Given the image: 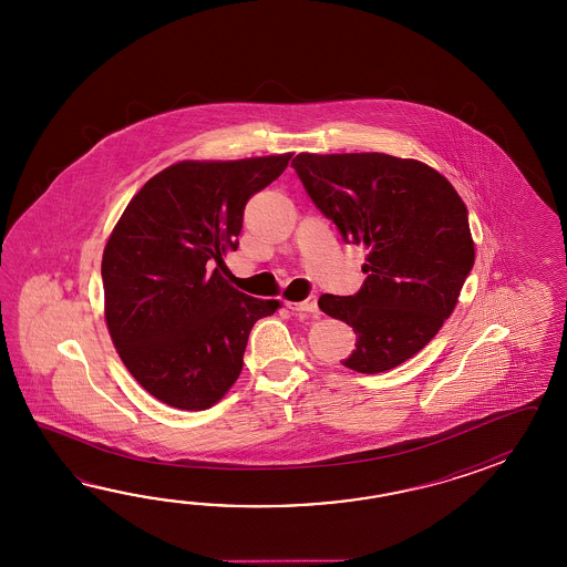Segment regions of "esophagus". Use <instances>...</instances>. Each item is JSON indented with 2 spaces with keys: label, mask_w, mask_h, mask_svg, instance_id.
I'll return each mask as SVG.
<instances>
[{
  "label": "esophagus",
  "mask_w": 567,
  "mask_h": 567,
  "mask_svg": "<svg viewBox=\"0 0 567 567\" xmlns=\"http://www.w3.org/2000/svg\"><path fill=\"white\" fill-rule=\"evenodd\" d=\"M291 312H303V313H318V298L316 296H308L306 300L301 301H286Z\"/></svg>",
  "instance_id": "1"
}]
</instances>
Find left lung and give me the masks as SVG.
<instances>
[{"label": "left lung", "mask_w": 567, "mask_h": 567, "mask_svg": "<svg viewBox=\"0 0 567 567\" xmlns=\"http://www.w3.org/2000/svg\"><path fill=\"white\" fill-rule=\"evenodd\" d=\"M291 166L342 241L369 249L362 288L318 300L357 334V350L342 364L374 374L410 361L454 312L471 276L466 205L442 174L415 159L298 154Z\"/></svg>", "instance_id": "obj_1"}]
</instances>
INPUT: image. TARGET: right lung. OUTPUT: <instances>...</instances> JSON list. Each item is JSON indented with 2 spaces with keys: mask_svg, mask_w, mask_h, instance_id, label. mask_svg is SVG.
<instances>
[{
  "mask_svg": "<svg viewBox=\"0 0 567 567\" xmlns=\"http://www.w3.org/2000/svg\"><path fill=\"white\" fill-rule=\"evenodd\" d=\"M289 157L174 164L145 182L111 233L101 264L109 334L162 403L215 405L241 374L255 322L278 310L229 286L223 255L239 247L247 200Z\"/></svg>",
  "mask_w": 567,
  "mask_h": 567,
  "instance_id": "1",
  "label": "right lung"
}]
</instances>
